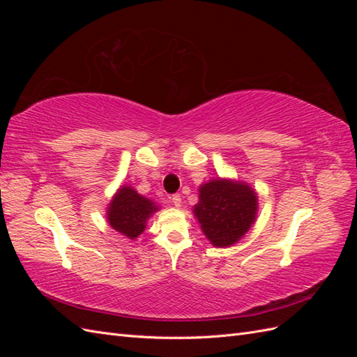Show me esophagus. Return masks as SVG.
Instances as JSON below:
<instances>
[{"label":"esophagus","mask_w":357,"mask_h":357,"mask_svg":"<svg viewBox=\"0 0 357 357\" xmlns=\"http://www.w3.org/2000/svg\"><path fill=\"white\" fill-rule=\"evenodd\" d=\"M171 202L174 204V207H177V208L180 207V205H181V197L178 195V193H176V195L171 197Z\"/></svg>","instance_id":"1"}]
</instances>
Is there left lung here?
<instances>
[{
  "label": "left lung",
  "mask_w": 357,
  "mask_h": 357,
  "mask_svg": "<svg viewBox=\"0 0 357 357\" xmlns=\"http://www.w3.org/2000/svg\"><path fill=\"white\" fill-rule=\"evenodd\" d=\"M257 213L256 192L243 181L215 178L199 188L193 207L201 229L215 247L238 243L252 228Z\"/></svg>",
  "instance_id": "left-lung-1"
}]
</instances>
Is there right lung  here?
<instances>
[{"label":"right lung","instance_id":"obj_1","mask_svg":"<svg viewBox=\"0 0 357 357\" xmlns=\"http://www.w3.org/2000/svg\"><path fill=\"white\" fill-rule=\"evenodd\" d=\"M158 210L155 202L139 195L134 188L122 186L109 204L107 220L114 231L134 240L146 229V222Z\"/></svg>","mask_w":357,"mask_h":357}]
</instances>
